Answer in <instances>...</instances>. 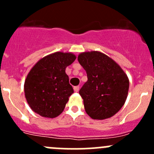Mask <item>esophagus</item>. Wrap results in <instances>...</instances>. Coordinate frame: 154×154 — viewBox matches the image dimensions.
<instances>
[{"label": "esophagus", "instance_id": "1", "mask_svg": "<svg viewBox=\"0 0 154 154\" xmlns=\"http://www.w3.org/2000/svg\"><path fill=\"white\" fill-rule=\"evenodd\" d=\"M74 91L77 92V91H79V90H80V87H79V86H74Z\"/></svg>", "mask_w": 154, "mask_h": 154}]
</instances>
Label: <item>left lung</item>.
<instances>
[{
	"label": "left lung",
	"instance_id": "left-lung-1",
	"mask_svg": "<svg viewBox=\"0 0 154 154\" xmlns=\"http://www.w3.org/2000/svg\"><path fill=\"white\" fill-rule=\"evenodd\" d=\"M77 60L88 77L79 91L86 112L96 120L111 118L127 100L129 90L127 74L112 59L100 51L81 53Z\"/></svg>",
	"mask_w": 154,
	"mask_h": 154
}]
</instances>
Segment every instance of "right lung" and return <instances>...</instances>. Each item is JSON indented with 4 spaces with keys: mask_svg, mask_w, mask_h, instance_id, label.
I'll list each match as a JSON object with an SVG mask.
<instances>
[{
    "mask_svg": "<svg viewBox=\"0 0 154 154\" xmlns=\"http://www.w3.org/2000/svg\"><path fill=\"white\" fill-rule=\"evenodd\" d=\"M76 60L72 53L55 52L38 60L24 82V94L31 109L54 119L64 110L74 93L66 68Z\"/></svg>",
    "mask_w": 154,
    "mask_h": 154,
    "instance_id": "add662e5",
    "label": "right lung"
}]
</instances>
